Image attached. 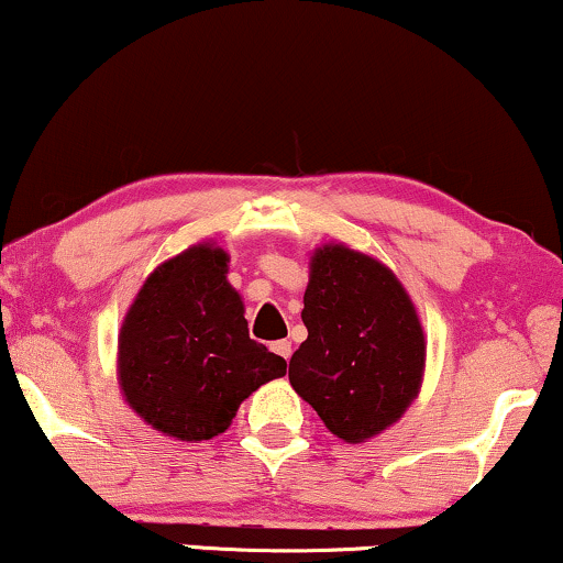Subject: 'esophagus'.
<instances>
[{"mask_svg": "<svg viewBox=\"0 0 563 563\" xmlns=\"http://www.w3.org/2000/svg\"><path fill=\"white\" fill-rule=\"evenodd\" d=\"M269 347H273V351L280 355V358H286V361H290V353H294V345H290L288 340H277V343H273Z\"/></svg>", "mask_w": 563, "mask_h": 563, "instance_id": "obj_1", "label": "esophagus"}]
</instances>
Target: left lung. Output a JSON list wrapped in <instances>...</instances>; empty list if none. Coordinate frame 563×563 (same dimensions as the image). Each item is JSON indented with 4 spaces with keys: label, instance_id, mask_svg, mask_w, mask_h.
I'll return each mask as SVG.
<instances>
[{
    "label": "left lung",
    "instance_id": "8db88e82",
    "mask_svg": "<svg viewBox=\"0 0 563 563\" xmlns=\"http://www.w3.org/2000/svg\"><path fill=\"white\" fill-rule=\"evenodd\" d=\"M290 387L334 437L361 444L400 421L421 393L426 338L408 290L389 267L345 244L311 254Z\"/></svg>",
    "mask_w": 563,
    "mask_h": 563
}]
</instances>
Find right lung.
<instances>
[{"label": "right lung", "instance_id": "1", "mask_svg": "<svg viewBox=\"0 0 563 563\" xmlns=\"http://www.w3.org/2000/svg\"><path fill=\"white\" fill-rule=\"evenodd\" d=\"M229 254L197 244L147 275L119 332V387L147 426L181 441L229 429L254 389L286 374V358L249 338Z\"/></svg>", "mask_w": 563, "mask_h": 563}]
</instances>
